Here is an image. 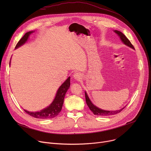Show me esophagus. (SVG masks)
<instances>
[{
    "label": "esophagus",
    "mask_w": 151,
    "mask_h": 151,
    "mask_svg": "<svg viewBox=\"0 0 151 151\" xmlns=\"http://www.w3.org/2000/svg\"><path fill=\"white\" fill-rule=\"evenodd\" d=\"M73 78L77 81H80L82 80V75L80 73H76L73 75Z\"/></svg>",
    "instance_id": "obj_1"
}]
</instances>
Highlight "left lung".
<instances>
[{"instance_id": "1", "label": "left lung", "mask_w": 151, "mask_h": 151, "mask_svg": "<svg viewBox=\"0 0 151 151\" xmlns=\"http://www.w3.org/2000/svg\"><path fill=\"white\" fill-rule=\"evenodd\" d=\"M114 32L115 33H116V34H117V35L120 37L121 41L123 42L124 44H125V45H127V46L131 47L132 49H134L133 46L132 45V44L130 43V42L129 41V40L125 37V35L124 34H123L121 32L118 31V30H114ZM85 97H86V104L88 105V106H89V109L92 111L93 112V113L95 115L97 116H111V115H114L116 114H117L119 113H120L121 111L125 107L124 106V108H122L121 109L119 110H116V111H107V110H104V109H101L99 108H98L97 106H96V105H94L92 101H91V100L89 99L88 93H86V92H85Z\"/></svg>"}]
</instances>
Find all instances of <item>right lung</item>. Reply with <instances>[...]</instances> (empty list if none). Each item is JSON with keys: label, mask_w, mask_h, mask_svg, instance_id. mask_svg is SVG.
<instances>
[{"label": "right lung", "mask_w": 151, "mask_h": 151, "mask_svg": "<svg viewBox=\"0 0 151 151\" xmlns=\"http://www.w3.org/2000/svg\"><path fill=\"white\" fill-rule=\"evenodd\" d=\"M35 31H30L26 33L20 40L18 42L17 45L15 46V49H17L18 47L23 45L27 41V40L31 34L34 32ZM70 86V77L69 76L65 81L63 83L58 89L55 97L52 101V102L50 104V106L42 109L40 111L37 112H31L28 111L27 110H25V112L29 114L30 116H32L35 118L38 119H51L54 118L55 116H57L59 113L60 112L62 109L63 100L65 96V93Z\"/></svg>", "instance_id": "obj_1"}]
</instances>
